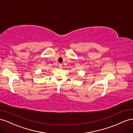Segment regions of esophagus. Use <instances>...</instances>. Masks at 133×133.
Segmentation results:
<instances>
[{"mask_svg": "<svg viewBox=\"0 0 133 133\" xmlns=\"http://www.w3.org/2000/svg\"><path fill=\"white\" fill-rule=\"evenodd\" d=\"M59 69H62V64H61V63H59Z\"/></svg>", "mask_w": 133, "mask_h": 133, "instance_id": "34e87169", "label": "esophagus"}]
</instances>
